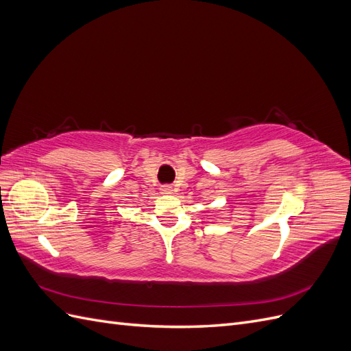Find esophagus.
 <instances>
[{"instance_id":"esophagus-1","label":"esophagus","mask_w":351,"mask_h":351,"mask_svg":"<svg viewBox=\"0 0 351 351\" xmlns=\"http://www.w3.org/2000/svg\"><path fill=\"white\" fill-rule=\"evenodd\" d=\"M161 193H164V195H171V193H173V186H171V184H164V186H161Z\"/></svg>"}]
</instances>
